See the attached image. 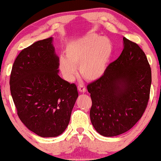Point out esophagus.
Masks as SVG:
<instances>
[{"label":"esophagus","mask_w":161,"mask_h":161,"mask_svg":"<svg viewBox=\"0 0 161 161\" xmlns=\"http://www.w3.org/2000/svg\"><path fill=\"white\" fill-rule=\"evenodd\" d=\"M78 89L79 92H82V93H84V92H86V88L85 86L83 85H81V84L78 86Z\"/></svg>","instance_id":"obj_1"}]
</instances>
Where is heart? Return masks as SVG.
Here are the masks:
<instances>
[{
  "label": "heart",
  "instance_id": "b5f03b06",
  "mask_svg": "<svg viewBox=\"0 0 161 161\" xmlns=\"http://www.w3.org/2000/svg\"><path fill=\"white\" fill-rule=\"evenodd\" d=\"M113 53V44L107 37L87 35L69 43L65 48L66 57H60L59 67L67 80H72L79 67L80 75L95 81L104 75Z\"/></svg>",
  "mask_w": 161,
  "mask_h": 161
}]
</instances>
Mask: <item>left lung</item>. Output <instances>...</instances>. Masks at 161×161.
I'll return each instance as SVG.
<instances>
[{"instance_id":"left-lung-1","label":"left lung","mask_w":161,"mask_h":161,"mask_svg":"<svg viewBox=\"0 0 161 161\" xmlns=\"http://www.w3.org/2000/svg\"><path fill=\"white\" fill-rule=\"evenodd\" d=\"M123 50L104 75L87 86L92 106L90 118L96 131L115 136L131 129L142 116L150 99L151 68L145 53L123 37Z\"/></svg>"}]
</instances>
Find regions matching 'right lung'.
I'll use <instances>...</instances> for the list:
<instances>
[{"mask_svg": "<svg viewBox=\"0 0 161 161\" xmlns=\"http://www.w3.org/2000/svg\"><path fill=\"white\" fill-rule=\"evenodd\" d=\"M59 58L52 38L35 42L16 58L10 90L21 121L42 137H54L66 129L78 97L75 83L58 75Z\"/></svg>", "mask_w": 161, "mask_h": 161, "instance_id": "right-lung-1", "label": "right lung"}]
</instances>
